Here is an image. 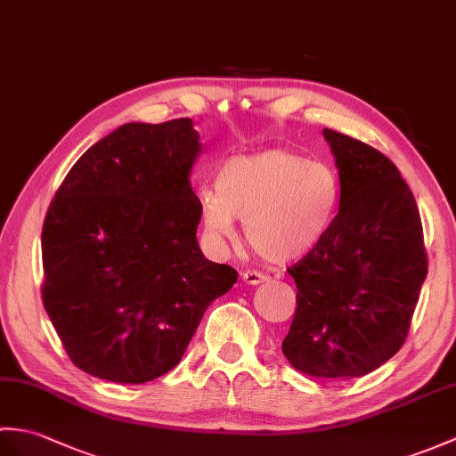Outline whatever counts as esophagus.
<instances>
[{
	"instance_id": "obj_1",
	"label": "esophagus",
	"mask_w": 456,
	"mask_h": 456,
	"mask_svg": "<svg viewBox=\"0 0 456 456\" xmlns=\"http://www.w3.org/2000/svg\"><path fill=\"white\" fill-rule=\"evenodd\" d=\"M242 281L248 285H258L262 281H266V276L256 270H247V272H242Z\"/></svg>"
}]
</instances>
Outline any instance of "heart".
I'll use <instances>...</instances> for the list:
<instances>
[{"label":"heart","instance_id":"1","mask_svg":"<svg viewBox=\"0 0 456 456\" xmlns=\"http://www.w3.org/2000/svg\"><path fill=\"white\" fill-rule=\"evenodd\" d=\"M198 200L204 232L214 245L235 240L240 219L258 256L289 264L311 254L328 235L340 183L330 167L295 151L266 150L229 159L217 186L200 188Z\"/></svg>","mask_w":456,"mask_h":456}]
</instances>
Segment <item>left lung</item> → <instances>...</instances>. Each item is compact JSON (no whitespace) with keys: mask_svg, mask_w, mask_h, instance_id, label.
Returning a JSON list of instances; mask_svg holds the SVG:
<instances>
[{"mask_svg":"<svg viewBox=\"0 0 456 456\" xmlns=\"http://www.w3.org/2000/svg\"><path fill=\"white\" fill-rule=\"evenodd\" d=\"M340 175V209L324 240L288 268L297 309L283 355L297 371L354 379L404 344L428 273L414 194L367 143L322 130Z\"/></svg>","mask_w":456,"mask_h":456,"instance_id":"obj_1","label":"left lung"}]
</instances>
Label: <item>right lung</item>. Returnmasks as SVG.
<instances>
[{
    "mask_svg": "<svg viewBox=\"0 0 456 456\" xmlns=\"http://www.w3.org/2000/svg\"><path fill=\"white\" fill-rule=\"evenodd\" d=\"M200 151L190 118L130 122L58 188L42 227V301L81 371L124 385L168 373L237 281L198 245L190 173Z\"/></svg>",
    "mask_w": 456,
    "mask_h": 456,
    "instance_id": "1",
    "label": "right lung"
}]
</instances>
